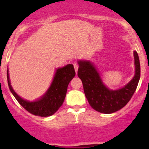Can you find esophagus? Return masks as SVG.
Here are the masks:
<instances>
[{"label":"esophagus","mask_w":149,"mask_h":149,"mask_svg":"<svg viewBox=\"0 0 149 149\" xmlns=\"http://www.w3.org/2000/svg\"><path fill=\"white\" fill-rule=\"evenodd\" d=\"M74 70H75V72L77 73V70H78V65L77 63H74Z\"/></svg>","instance_id":"obj_1"}]
</instances>
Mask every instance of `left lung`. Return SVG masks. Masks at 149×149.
<instances>
[{
    "label": "left lung",
    "instance_id": "obj_1",
    "mask_svg": "<svg viewBox=\"0 0 149 149\" xmlns=\"http://www.w3.org/2000/svg\"><path fill=\"white\" fill-rule=\"evenodd\" d=\"M135 74L131 81L119 89H110L104 84L100 74L93 63L79 60L77 75L82 81L85 95L96 111L110 114L125 106L134 95L140 77V64L137 52L134 51Z\"/></svg>",
    "mask_w": 149,
    "mask_h": 149
}]
</instances>
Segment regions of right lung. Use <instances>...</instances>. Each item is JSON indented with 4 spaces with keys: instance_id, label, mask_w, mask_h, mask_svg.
Listing matches in <instances>:
<instances>
[{
    "instance_id": "obj_1",
    "label": "right lung",
    "mask_w": 149,
    "mask_h": 149,
    "mask_svg": "<svg viewBox=\"0 0 149 149\" xmlns=\"http://www.w3.org/2000/svg\"><path fill=\"white\" fill-rule=\"evenodd\" d=\"M6 75L10 90L18 103L30 113L42 117H47L54 114L63 105L66 95L68 84L75 76V72L72 64H68L63 68H57L53 81L47 92L41 98L34 101H27L21 98L12 87L8 69Z\"/></svg>"
}]
</instances>
